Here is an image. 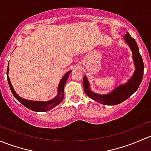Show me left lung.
Segmentation results:
<instances>
[{
  "label": "left lung",
  "mask_w": 151,
  "mask_h": 151,
  "mask_svg": "<svg viewBox=\"0 0 151 151\" xmlns=\"http://www.w3.org/2000/svg\"><path fill=\"white\" fill-rule=\"evenodd\" d=\"M124 38L132 52V59L135 67V71L132 77L126 83L122 84L119 86L116 87L108 94L101 95L94 93L93 90H91L88 78L85 75L84 76L83 87L85 93L90 98L101 104L114 106L121 104L128 99L134 92L137 91L142 82L143 77L144 63L142 56L139 54L138 45L134 38L132 37L128 32L125 35Z\"/></svg>",
  "instance_id": "left-lung-1"
}]
</instances>
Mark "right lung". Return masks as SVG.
<instances>
[{
    "label": "right lung",
    "instance_id": "1",
    "mask_svg": "<svg viewBox=\"0 0 151 151\" xmlns=\"http://www.w3.org/2000/svg\"><path fill=\"white\" fill-rule=\"evenodd\" d=\"M9 63L8 65V69H7V78H8V82H9V87H10L11 91H12L13 96L15 97L16 99L22 104L23 106H24L25 107H27V109H30L32 111H34L36 112H45L47 111H50V109H53L56 106H58V104H61L62 102L63 99V90H64V86L65 84H66V81H67L68 77H69V74L71 73V71H69L68 72H66L64 74V76L62 77L61 81H60L59 84H58V93H57V96L53 98V99L50 100V101H29V100L24 99V98H22V97H20L16 93V91L14 90V88H13L12 82H11L10 79L9 77Z\"/></svg>",
    "mask_w": 151,
    "mask_h": 151
}]
</instances>
